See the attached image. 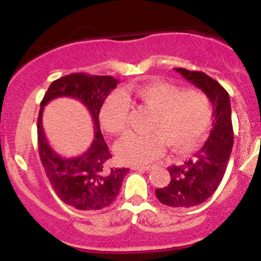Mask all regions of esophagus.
I'll list each match as a JSON object with an SVG mask.
<instances>
[{
  "instance_id": "1",
  "label": "esophagus",
  "mask_w": 261,
  "mask_h": 261,
  "mask_svg": "<svg viewBox=\"0 0 261 261\" xmlns=\"http://www.w3.org/2000/svg\"><path fill=\"white\" fill-rule=\"evenodd\" d=\"M134 170H140V172H149L152 169L151 165H141V167H134Z\"/></svg>"
}]
</instances>
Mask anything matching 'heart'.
<instances>
[{
    "label": "heart",
    "mask_w": 261,
    "mask_h": 261,
    "mask_svg": "<svg viewBox=\"0 0 261 261\" xmlns=\"http://www.w3.org/2000/svg\"><path fill=\"white\" fill-rule=\"evenodd\" d=\"M130 103L155 112L147 134H127L115 146L116 158L126 165H143L162 154L165 144L177 152H188L204 140L212 122V109L206 94L180 91L163 82L140 84L112 94L102 105L99 118L109 133H123L127 126Z\"/></svg>",
    "instance_id": "1"
}]
</instances>
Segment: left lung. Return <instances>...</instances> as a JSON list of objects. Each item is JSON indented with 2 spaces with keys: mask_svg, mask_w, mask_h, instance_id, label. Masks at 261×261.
Listing matches in <instances>:
<instances>
[{
  "mask_svg": "<svg viewBox=\"0 0 261 261\" xmlns=\"http://www.w3.org/2000/svg\"><path fill=\"white\" fill-rule=\"evenodd\" d=\"M174 69L203 91L213 107V127L206 144L184 165L168 168L170 183L155 191L158 199L165 206L188 208L207 201L220 186L233 146V130L230 96L226 89L206 73Z\"/></svg>",
  "mask_w": 261,
  "mask_h": 261,
  "instance_id": "1",
  "label": "left lung"
}]
</instances>
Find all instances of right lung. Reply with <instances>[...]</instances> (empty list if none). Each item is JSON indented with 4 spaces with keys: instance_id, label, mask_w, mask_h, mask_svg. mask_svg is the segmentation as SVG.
<instances>
[{
    "instance_id": "obj_1",
    "label": "right lung",
    "mask_w": 261,
    "mask_h": 261,
    "mask_svg": "<svg viewBox=\"0 0 261 261\" xmlns=\"http://www.w3.org/2000/svg\"><path fill=\"white\" fill-rule=\"evenodd\" d=\"M118 81L110 75L73 73L54 81L40 103L38 117L39 155L57 196L68 206L82 211L109 207L117 197L127 168H110L111 154L99 127L98 116L105 99ZM70 96L89 110L95 123L91 146L78 157L64 158L48 145L42 128V110L51 99Z\"/></svg>"
}]
</instances>
